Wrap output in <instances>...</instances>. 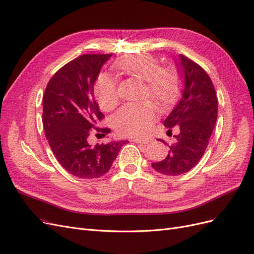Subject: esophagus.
Instances as JSON below:
<instances>
[{
  "mask_svg": "<svg viewBox=\"0 0 254 254\" xmlns=\"http://www.w3.org/2000/svg\"><path fill=\"white\" fill-rule=\"evenodd\" d=\"M135 143H142V144H148L151 142L150 139H147V137H135V139L132 140Z\"/></svg>",
  "mask_w": 254,
  "mask_h": 254,
  "instance_id": "esophagus-1",
  "label": "esophagus"
}]
</instances>
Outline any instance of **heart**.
I'll return each mask as SVG.
<instances>
[{"mask_svg":"<svg viewBox=\"0 0 254 254\" xmlns=\"http://www.w3.org/2000/svg\"><path fill=\"white\" fill-rule=\"evenodd\" d=\"M114 67L145 81V97H152L163 106L172 104L179 94V74L172 66H161L160 61L149 54L125 55L115 61ZM96 101L105 111H111L119 103L117 81L103 73L94 86ZM157 105L151 101L123 106L114 117V126L123 135L147 134L156 121Z\"/></svg>","mask_w":254,"mask_h":254,"instance_id":"1","label":"heart"}]
</instances>
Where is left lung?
Returning a JSON list of instances; mask_svg holds the SVG:
<instances>
[{
    "label": "left lung",
    "instance_id": "8db88e82",
    "mask_svg": "<svg viewBox=\"0 0 254 254\" xmlns=\"http://www.w3.org/2000/svg\"><path fill=\"white\" fill-rule=\"evenodd\" d=\"M179 57L176 64L184 77L182 98L164 121L168 132L176 126L179 133L174 135L176 142L168 146L166 158L151 163L153 170L165 176L187 173L200 161L217 120V96L210 76L193 60L182 54Z\"/></svg>",
    "mask_w": 254,
    "mask_h": 254
}]
</instances>
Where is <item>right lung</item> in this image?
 <instances>
[{
  "label": "right lung",
  "instance_id": "1",
  "mask_svg": "<svg viewBox=\"0 0 254 254\" xmlns=\"http://www.w3.org/2000/svg\"><path fill=\"white\" fill-rule=\"evenodd\" d=\"M112 54H84L53 75L43 95L42 123L45 136L58 162L71 175L99 178L110 170L120 149L128 141L91 146L92 132H110L97 127L105 115L93 96L94 82Z\"/></svg>",
  "mask_w": 254,
  "mask_h": 254
}]
</instances>
